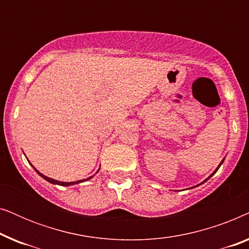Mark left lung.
<instances>
[{
	"label": "left lung",
	"instance_id": "obj_1",
	"mask_svg": "<svg viewBox=\"0 0 249 249\" xmlns=\"http://www.w3.org/2000/svg\"><path fill=\"white\" fill-rule=\"evenodd\" d=\"M223 161H224V160H223ZM223 161H222V162H221V164H222V163H223ZM221 164H220V165H221ZM220 165H219V166H217V169H219V168H220ZM217 169H216V170H215V171H214V172H213V173H212V175H211V177H212V176H213V175H214V173H215V172H216V171H217ZM207 179H209V178H207ZM207 179H206V180H207ZM206 180H205V181H206Z\"/></svg>",
	"mask_w": 249,
	"mask_h": 249
}]
</instances>
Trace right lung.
<instances>
[{"label": "right lung", "instance_id": "obj_1", "mask_svg": "<svg viewBox=\"0 0 249 249\" xmlns=\"http://www.w3.org/2000/svg\"><path fill=\"white\" fill-rule=\"evenodd\" d=\"M36 170V169H35ZM36 172L38 173V175L40 176V177H43L44 179L45 180H47V181L49 182H51V183H54V185H60V186H70V185H74V183H79V182H81V181H84V180H79V181H76V182H62V181H57V180H54V179H52V178H49V177H46V176H44V175H42V173H39L38 171H37L36 170ZM91 178V177H90ZM89 179V178H88Z\"/></svg>", "mask_w": 249, "mask_h": 249}]
</instances>
